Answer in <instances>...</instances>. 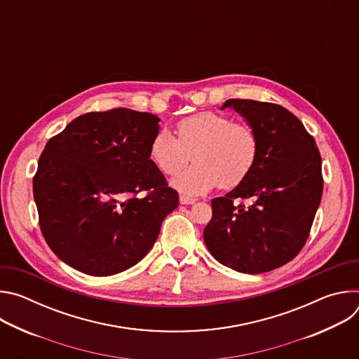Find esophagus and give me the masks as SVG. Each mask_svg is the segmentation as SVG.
Segmentation results:
<instances>
[{"label": "esophagus", "mask_w": 359, "mask_h": 359, "mask_svg": "<svg viewBox=\"0 0 359 359\" xmlns=\"http://www.w3.org/2000/svg\"><path fill=\"white\" fill-rule=\"evenodd\" d=\"M180 204H193L196 201V198L193 197H189V196H184V194H180Z\"/></svg>", "instance_id": "34e87169"}]
</instances>
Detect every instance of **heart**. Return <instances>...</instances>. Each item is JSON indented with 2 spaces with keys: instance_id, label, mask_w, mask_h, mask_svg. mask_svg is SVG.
I'll return each mask as SVG.
<instances>
[{
  "instance_id": "b5f03b06",
  "label": "heart",
  "mask_w": 359,
  "mask_h": 359,
  "mask_svg": "<svg viewBox=\"0 0 359 359\" xmlns=\"http://www.w3.org/2000/svg\"><path fill=\"white\" fill-rule=\"evenodd\" d=\"M177 137L168 129L153 135L149 155L168 176L177 175L193 159L196 163L182 173L175 184L187 194H201L216 186L233 189L255 168L260 153L257 132L245 122L219 112H198L176 123Z\"/></svg>"
}]
</instances>
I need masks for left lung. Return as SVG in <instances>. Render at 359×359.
Here are the masks:
<instances>
[{
	"label": "left lung",
	"mask_w": 359,
	"mask_h": 359,
	"mask_svg": "<svg viewBox=\"0 0 359 359\" xmlns=\"http://www.w3.org/2000/svg\"><path fill=\"white\" fill-rule=\"evenodd\" d=\"M229 107L257 132L259 161L241 184L212 200L203 237L219 263L267 273L291 262L310 236L324 186L321 155L302 122L281 105L229 99L222 109Z\"/></svg>",
	"instance_id": "1"
}]
</instances>
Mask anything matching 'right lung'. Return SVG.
Here are the masks:
<instances>
[{"label": "right lung", "mask_w": 359, "mask_h": 359, "mask_svg": "<svg viewBox=\"0 0 359 359\" xmlns=\"http://www.w3.org/2000/svg\"><path fill=\"white\" fill-rule=\"evenodd\" d=\"M159 121L126 108L89 112L45 144L32 180L39 227L75 270L107 277L130 269L177 208L149 155Z\"/></svg>", "instance_id": "obj_1"}]
</instances>
